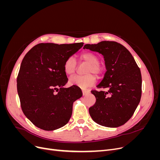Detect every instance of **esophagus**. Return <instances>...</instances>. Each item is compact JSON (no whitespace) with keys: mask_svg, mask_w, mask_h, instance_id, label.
<instances>
[{"mask_svg":"<svg viewBox=\"0 0 160 160\" xmlns=\"http://www.w3.org/2000/svg\"><path fill=\"white\" fill-rule=\"evenodd\" d=\"M82 92H83V95H86L87 94H88L89 93V91L88 90H86V89H83L82 90Z\"/></svg>","mask_w":160,"mask_h":160,"instance_id":"esophagus-1","label":"esophagus"}]
</instances>
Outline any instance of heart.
Wrapping results in <instances>:
<instances>
[{"mask_svg":"<svg viewBox=\"0 0 160 160\" xmlns=\"http://www.w3.org/2000/svg\"><path fill=\"white\" fill-rule=\"evenodd\" d=\"M80 59L86 62L88 65L87 67L85 72H93L99 75L103 71V68L99 64V57L91 52H85L80 55ZM77 62L73 56H70L65 59L63 64V69L65 73L71 75L76 70ZM96 81V77L93 73H88L85 75H75L71 77L69 83L71 85H76L81 88H87L93 85Z\"/></svg>","mask_w":160,"mask_h":160,"instance_id":"b5f03b06","label":"heart"}]
</instances>
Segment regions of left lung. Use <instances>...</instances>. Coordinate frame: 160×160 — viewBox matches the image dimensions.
I'll return each instance as SVG.
<instances>
[{"mask_svg": "<svg viewBox=\"0 0 160 160\" xmlns=\"http://www.w3.org/2000/svg\"><path fill=\"white\" fill-rule=\"evenodd\" d=\"M83 49L101 53L107 71L93 90L95 103L89 109L95 122L108 128H118L132 117L142 96V75L134 58L122 45L115 41L87 44Z\"/></svg>", "mask_w": 160, "mask_h": 160, "instance_id": "8db88e82", "label": "left lung"}]
</instances>
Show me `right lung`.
<instances>
[{"instance_id":"add662e5","label":"right lung","mask_w":160,"mask_h":160,"mask_svg":"<svg viewBox=\"0 0 160 160\" xmlns=\"http://www.w3.org/2000/svg\"><path fill=\"white\" fill-rule=\"evenodd\" d=\"M83 46V42L40 43L23 58L17 91L24 114L37 128L52 131L69 122L72 104L83 93L76 85L63 88L68 81L63 64Z\"/></svg>"}]
</instances>
